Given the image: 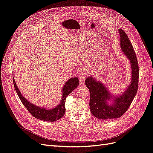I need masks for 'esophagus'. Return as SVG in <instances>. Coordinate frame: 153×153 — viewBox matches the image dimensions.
<instances>
[{
  "instance_id": "obj_1",
  "label": "esophagus",
  "mask_w": 153,
  "mask_h": 153,
  "mask_svg": "<svg viewBox=\"0 0 153 153\" xmlns=\"http://www.w3.org/2000/svg\"><path fill=\"white\" fill-rule=\"evenodd\" d=\"M87 76V72L85 70H81L79 73V81H81V84H83V82L84 79H86V77Z\"/></svg>"
}]
</instances>
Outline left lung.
<instances>
[{"label": "left lung", "mask_w": 153, "mask_h": 153, "mask_svg": "<svg viewBox=\"0 0 153 153\" xmlns=\"http://www.w3.org/2000/svg\"><path fill=\"white\" fill-rule=\"evenodd\" d=\"M118 30L121 50L131 64V80L129 85L121 94L114 95L104 84L93 76H89L85 81L90 93V111L93 116L101 120L118 118L122 116L137 92L139 71L136 55L125 31L122 29Z\"/></svg>", "instance_id": "obj_1"}]
</instances>
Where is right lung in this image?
I'll return each mask as SVG.
<instances>
[{
    "label": "right lung",
    "instance_id": "add662e5",
    "mask_svg": "<svg viewBox=\"0 0 153 153\" xmlns=\"http://www.w3.org/2000/svg\"><path fill=\"white\" fill-rule=\"evenodd\" d=\"M13 82L15 90L20 98L22 103L24 105L26 108L30 111V114L38 119L47 121L55 122L63 117L65 113V99L74 89H75L79 85V79L77 77H72L65 82L62 89V99L59 105L53 108H47L43 106H39L30 102L21 93L18 87L17 86L16 81L13 77Z\"/></svg>",
    "mask_w": 153,
    "mask_h": 153
}]
</instances>
